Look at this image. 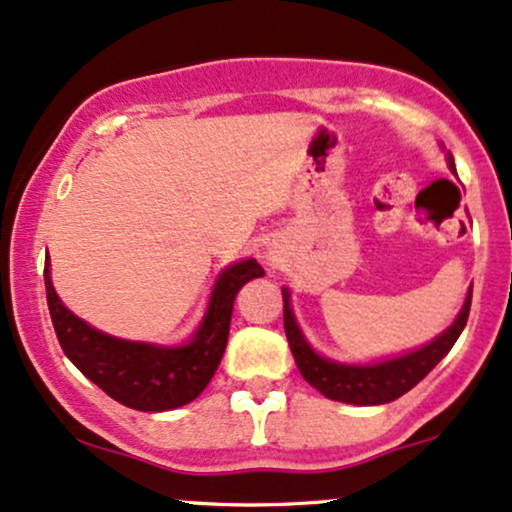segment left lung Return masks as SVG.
<instances>
[{"instance_id":"left-lung-1","label":"left lung","mask_w":512,"mask_h":512,"mask_svg":"<svg viewBox=\"0 0 512 512\" xmlns=\"http://www.w3.org/2000/svg\"><path fill=\"white\" fill-rule=\"evenodd\" d=\"M449 170L454 172L452 155L447 157ZM284 296V330L286 340H289L291 355L296 359V367L303 379L313 386V389L323 393L325 398L333 401L352 403V406H379V403H389L401 398L403 393L411 391L418 381H423L432 369L437 367L442 357L452 350V345L462 335L466 318H469L471 308V286L466 301L440 338L428 342L420 350L408 352V355L384 359L376 364H340L333 359L320 357L306 338H303L299 323H296L294 311H291L289 291L282 289Z\"/></svg>"}]
</instances>
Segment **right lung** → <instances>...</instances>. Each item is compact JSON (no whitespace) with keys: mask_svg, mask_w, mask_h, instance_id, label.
<instances>
[{"mask_svg":"<svg viewBox=\"0 0 512 512\" xmlns=\"http://www.w3.org/2000/svg\"><path fill=\"white\" fill-rule=\"evenodd\" d=\"M262 274L265 269L255 260L235 262L223 269L213 284L209 308L194 338L179 347L121 340L101 333L60 301L48 265L43 277L50 320L67 359L114 401L136 411L160 413L187 406L209 386L226 352L235 296L240 286Z\"/></svg>","mask_w":512,"mask_h":512,"instance_id":"right-lung-1","label":"right lung"}]
</instances>
